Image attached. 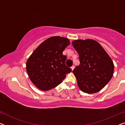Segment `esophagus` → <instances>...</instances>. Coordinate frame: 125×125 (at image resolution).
Returning a JSON list of instances; mask_svg holds the SVG:
<instances>
[{
  "label": "esophagus",
  "mask_w": 125,
  "mask_h": 125,
  "mask_svg": "<svg viewBox=\"0 0 125 125\" xmlns=\"http://www.w3.org/2000/svg\"><path fill=\"white\" fill-rule=\"evenodd\" d=\"M74 66H71V69L72 70V71H73V69H74Z\"/></svg>",
  "instance_id": "esophagus-1"
}]
</instances>
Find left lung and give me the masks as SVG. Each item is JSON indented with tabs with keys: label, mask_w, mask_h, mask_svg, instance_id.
Masks as SVG:
<instances>
[{
	"label": "left lung",
	"mask_w": 125,
	"mask_h": 125,
	"mask_svg": "<svg viewBox=\"0 0 125 125\" xmlns=\"http://www.w3.org/2000/svg\"><path fill=\"white\" fill-rule=\"evenodd\" d=\"M72 45L79 55L80 64L73 71L78 88L88 94L100 91L113 75L112 60L102 46L92 39L73 41Z\"/></svg>",
	"instance_id": "obj_1"
}]
</instances>
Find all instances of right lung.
I'll return each instance as SVG.
<instances>
[{
	"instance_id": "add662e5",
	"label": "right lung",
	"mask_w": 125,
	"mask_h": 125,
	"mask_svg": "<svg viewBox=\"0 0 125 125\" xmlns=\"http://www.w3.org/2000/svg\"><path fill=\"white\" fill-rule=\"evenodd\" d=\"M69 44L65 37H51L40 44L27 60L29 77L40 90L47 91L55 88L72 71L65 65L66 56L62 54Z\"/></svg>"
}]
</instances>
